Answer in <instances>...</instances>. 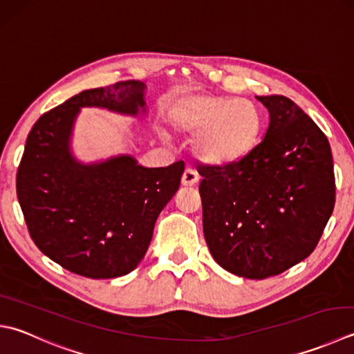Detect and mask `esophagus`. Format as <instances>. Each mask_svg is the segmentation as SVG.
<instances>
[{
    "label": "esophagus",
    "instance_id": "esophagus-1",
    "mask_svg": "<svg viewBox=\"0 0 354 354\" xmlns=\"http://www.w3.org/2000/svg\"><path fill=\"white\" fill-rule=\"evenodd\" d=\"M198 179H199V178H198V173H196L195 170L187 169V170L183 173L181 183H183V185H185V187H193V185H196Z\"/></svg>",
    "mask_w": 354,
    "mask_h": 354
}]
</instances>
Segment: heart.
Here are the masks:
<instances>
[{
  "instance_id": "heart-1",
  "label": "heart",
  "mask_w": 354,
  "mask_h": 354,
  "mask_svg": "<svg viewBox=\"0 0 354 354\" xmlns=\"http://www.w3.org/2000/svg\"><path fill=\"white\" fill-rule=\"evenodd\" d=\"M176 130L195 136L193 150L210 165H230L250 155L262 131V115L253 102L221 95H190L171 109Z\"/></svg>"
}]
</instances>
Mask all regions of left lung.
Returning <instances> with one entry per match:
<instances>
[{"label":"left lung","instance_id":"left-lung-1","mask_svg":"<svg viewBox=\"0 0 354 354\" xmlns=\"http://www.w3.org/2000/svg\"><path fill=\"white\" fill-rule=\"evenodd\" d=\"M270 124L250 155L201 165L204 238L213 259L236 276L266 279L315 250L335 207L327 136L287 96H256Z\"/></svg>","mask_w":354,"mask_h":354}]
</instances>
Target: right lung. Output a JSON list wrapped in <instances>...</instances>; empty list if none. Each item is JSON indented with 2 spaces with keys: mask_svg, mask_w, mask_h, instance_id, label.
<instances>
[{
  "mask_svg": "<svg viewBox=\"0 0 354 354\" xmlns=\"http://www.w3.org/2000/svg\"><path fill=\"white\" fill-rule=\"evenodd\" d=\"M145 84L82 90L35 122L17 173V195L35 244L72 273L110 279L135 270L159 213L178 192L184 162L147 169L131 155L84 164L72 153L82 107L145 113Z\"/></svg>",
  "mask_w": 354,
  "mask_h": 354,
  "instance_id": "add662e5",
  "label": "right lung"
}]
</instances>
